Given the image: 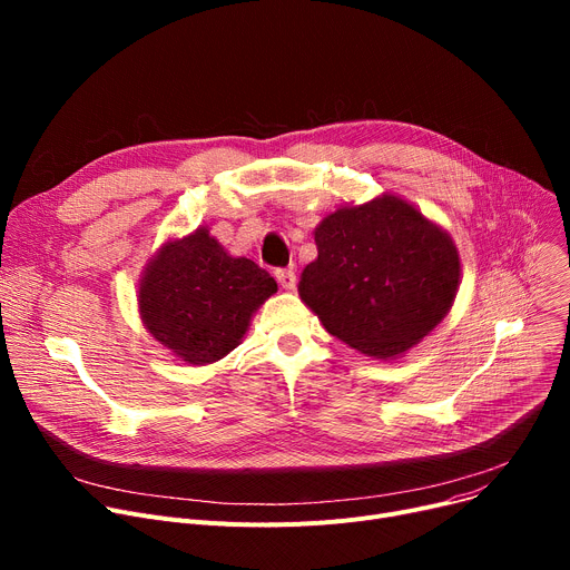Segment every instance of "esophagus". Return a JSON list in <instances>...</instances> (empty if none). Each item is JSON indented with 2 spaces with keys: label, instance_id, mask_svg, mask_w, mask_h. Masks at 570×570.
Instances as JSON below:
<instances>
[{
  "label": "esophagus",
  "instance_id": "obj_1",
  "mask_svg": "<svg viewBox=\"0 0 570 570\" xmlns=\"http://www.w3.org/2000/svg\"><path fill=\"white\" fill-rule=\"evenodd\" d=\"M275 277H277V282H279V286L284 291H293L295 288V273H293V269H277Z\"/></svg>",
  "mask_w": 570,
  "mask_h": 570
}]
</instances>
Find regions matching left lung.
I'll return each instance as SVG.
<instances>
[{
    "instance_id": "left-lung-1",
    "label": "left lung",
    "mask_w": 570,
    "mask_h": 570,
    "mask_svg": "<svg viewBox=\"0 0 570 570\" xmlns=\"http://www.w3.org/2000/svg\"><path fill=\"white\" fill-rule=\"evenodd\" d=\"M314 243L301 301L327 333L374 361L404 357L455 303V239L400 194L340 205L314 228Z\"/></svg>"
}]
</instances>
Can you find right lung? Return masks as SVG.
Masks as SVG:
<instances>
[{"mask_svg": "<svg viewBox=\"0 0 570 570\" xmlns=\"http://www.w3.org/2000/svg\"><path fill=\"white\" fill-rule=\"evenodd\" d=\"M277 282L230 256L207 226L168 237L142 267L138 314L145 331L185 365H213L243 344Z\"/></svg>", "mask_w": 570, "mask_h": 570, "instance_id": "obj_1", "label": "right lung"}]
</instances>
